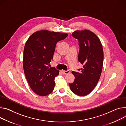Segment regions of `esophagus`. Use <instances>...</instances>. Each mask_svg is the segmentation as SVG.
<instances>
[{
  "label": "esophagus",
  "mask_w": 126,
  "mask_h": 126,
  "mask_svg": "<svg viewBox=\"0 0 126 126\" xmlns=\"http://www.w3.org/2000/svg\"><path fill=\"white\" fill-rule=\"evenodd\" d=\"M61 72H62V73L63 74H65V75L68 74H69V73H70V71H69V70H67V71L61 70Z\"/></svg>",
  "instance_id": "obj_1"
}]
</instances>
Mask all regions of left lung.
Listing matches in <instances>:
<instances>
[{
	"mask_svg": "<svg viewBox=\"0 0 126 126\" xmlns=\"http://www.w3.org/2000/svg\"><path fill=\"white\" fill-rule=\"evenodd\" d=\"M72 35L78 40V61L83 67L78 69V72H72L75 80L69 84L74 94L85 96L93 90L99 80L102 69L104 52L99 39L93 32L87 30H77Z\"/></svg>",
	"mask_w": 126,
	"mask_h": 126,
	"instance_id": "left-lung-1",
	"label": "left lung"
}]
</instances>
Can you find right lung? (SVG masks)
<instances>
[{"mask_svg":"<svg viewBox=\"0 0 126 126\" xmlns=\"http://www.w3.org/2000/svg\"><path fill=\"white\" fill-rule=\"evenodd\" d=\"M67 33L42 30L32 33L24 50L23 67L31 88L40 96L51 94L55 87L54 79L59 71L49 68L57 42L65 39Z\"/></svg>","mask_w":126,"mask_h":126,"instance_id":"right-lung-1","label":"right lung"}]
</instances>
